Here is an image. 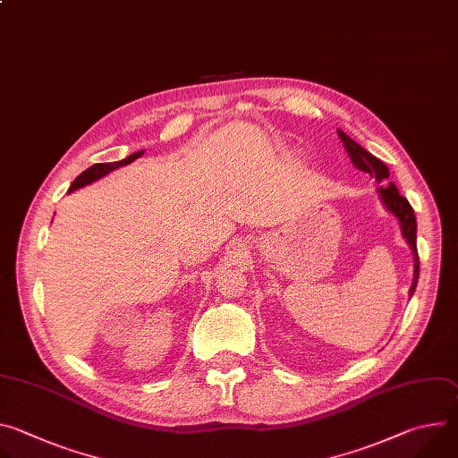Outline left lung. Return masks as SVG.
Returning <instances> with one entry per match:
<instances>
[{
	"label": "left lung",
	"instance_id": "8db88e82",
	"mask_svg": "<svg viewBox=\"0 0 458 458\" xmlns=\"http://www.w3.org/2000/svg\"><path fill=\"white\" fill-rule=\"evenodd\" d=\"M339 138L344 143L353 165L360 172L369 174L375 179V182L380 184L378 193H380V199H382L384 207L401 221L403 235L406 237L410 248L413 250V259H415V279H413V284H411V290H410V295H413V292L417 288V281H419V268H420L419 251H417V219H415V212H413L411 205L408 203L404 195L399 193L397 186L394 182H387L389 170L380 159H377L373 154L364 150L359 143H355L350 136H346L343 130H339Z\"/></svg>",
	"mask_w": 458,
	"mask_h": 458
}]
</instances>
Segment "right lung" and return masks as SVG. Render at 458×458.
Instances as JSON below:
<instances>
[{"instance_id": "1", "label": "right lung", "mask_w": 458, "mask_h": 458, "mask_svg": "<svg viewBox=\"0 0 458 458\" xmlns=\"http://www.w3.org/2000/svg\"><path fill=\"white\" fill-rule=\"evenodd\" d=\"M141 156H143V152H136V154L128 156V157L123 159V161H115V163H96V165H92L90 168H87L85 172H81V174L74 179V182L71 184V190H69V191L78 190V188H81V186H85V184H89V182H92V181H96V179L106 175L108 172L115 170V168H119V166H124V165H128V163H132V161H136V159L141 157Z\"/></svg>"}]
</instances>
